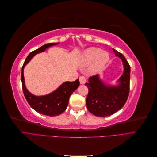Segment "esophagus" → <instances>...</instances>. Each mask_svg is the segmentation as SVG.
Wrapping results in <instances>:
<instances>
[{"label": "esophagus", "mask_w": 157, "mask_h": 157, "mask_svg": "<svg viewBox=\"0 0 157 157\" xmlns=\"http://www.w3.org/2000/svg\"><path fill=\"white\" fill-rule=\"evenodd\" d=\"M79 80H80V82L81 84H85V83H86V78L83 77V76H81V77H79Z\"/></svg>", "instance_id": "esophagus-1"}]
</instances>
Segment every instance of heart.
<instances>
[{
	"label": "heart",
	"mask_w": 157,
	"mask_h": 157,
	"mask_svg": "<svg viewBox=\"0 0 157 157\" xmlns=\"http://www.w3.org/2000/svg\"><path fill=\"white\" fill-rule=\"evenodd\" d=\"M109 60V54L103 52L101 48L91 47L85 50L80 56V61L83 66H88L91 63L89 69L90 75H97L105 67Z\"/></svg>",
	"instance_id": "b5f03b06"
}]
</instances>
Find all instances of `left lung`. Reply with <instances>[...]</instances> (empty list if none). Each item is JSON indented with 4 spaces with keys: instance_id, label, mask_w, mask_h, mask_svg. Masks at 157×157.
Returning a JSON list of instances; mask_svg holds the SVG:
<instances>
[{
    "instance_id": "left-lung-1",
    "label": "left lung",
    "mask_w": 157,
    "mask_h": 157,
    "mask_svg": "<svg viewBox=\"0 0 157 157\" xmlns=\"http://www.w3.org/2000/svg\"><path fill=\"white\" fill-rule=\"evenodd\" d=\"M117 57L122 61L124 72L118 79V84L108 85L101 79L99 75L90 77L85 84L89 91L86 98L88 111L97 117H107L115 113L124 106L130 91V67L124 56L113 49Z\"/></svg>"
}]
</instances>
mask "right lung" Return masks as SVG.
<instances>
[{"label":"right lung","instance_id":"right-lung-1","mask_svg":"<svg viewBox=\"0 0 157 157\" xmlns=\"http://www.w3.org/2000/svg\"><path fill=\"white\" fill-rule=\"evenodd\" d=\"M58 44L59 42L46 44L36 50L31 52L27 57L21 69L22 88L27 101L36 112L50 117L58 116L65 111L68 105L69 97L79 86L80 82L78 78L74 82H65L54 92L44 96H38L33 95L27 89L25 84L23 69L25 66L36 54L43 52L49 47Z\"/></svg>","mask_w":157,"mask_h":157}]
</instances>
